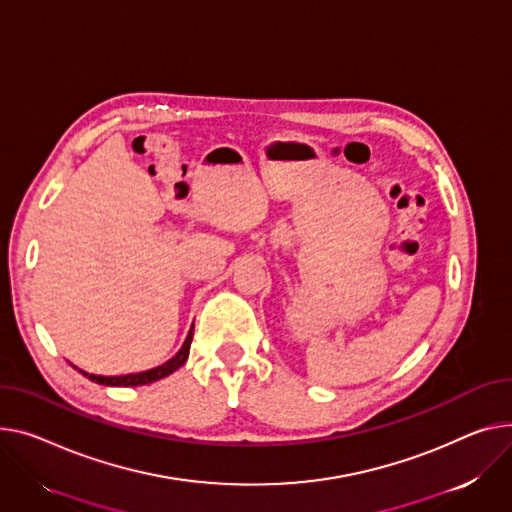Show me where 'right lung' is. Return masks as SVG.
I'll return each instance as SVG.
<instances>
[{
	"label": "right lung",
	"mask_w": 512,
	"mask_h": 512,
	"mask_svg": "<svg viewBox=\"0 0 512 512\" xmlns=\"http://www.w3.org/2000/svg\"><path fill=\"white\" fill-rule=\"evenodd\" d=\"M191 342H193V325L187 333V339L183 348L170 358L166 360L164 364L156 366V368H150V370H144V372H135V374H119V377H105V374H92V372H86V370H80L84 377H88L90 381L98 383V385H107V387H138V385H150L154 381H160L164 377H168V374H173L177 368H181L187 358H189V348H191ZM76 368V366H74Z\"/></svg>",
	"instance_id": "1"
}]
</instances>
